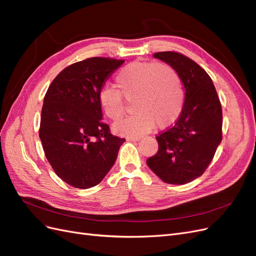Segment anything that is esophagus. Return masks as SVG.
Here are the masks:
<instances>
[{"label":"esophagus","mask_w":256,"mask_h":256,"mask_svg":"<svg viewBox=\"0 0 256 256\" xmlns=\"http://www.w3.org/2000/svg\"><path fill=\"white\" fill-rule=\"evenodd\" d=\"M127 141L136 142V141H140V138H138V136H128L127 138Z\"/></svg>","instance_id":"1"}]
</instances>
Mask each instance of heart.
Here are the masks:
<instances>
[{"mask_svg": "<svg viewBox=\"0 0 256 256\" xmlns=\"http://www.w3.org/2000/svg\"><path fill=\"white\" fill-rule=\"evenodd\" d=\"M116 86H104L98 102L106 118L118 120L125 112V100L134 97V114L114 124L116 134L125 136H142L154 126L166 128L180 118L184 94L175 69L157 62H134L115 76Z\"/></svg>", "mask_w": 256, "mask_h": 256, "instance_id": "1", "label": "heart"}]
</instances>
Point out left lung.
<instances>
[{
	"label": "left lung",
	"mask_w": 256,
	"mask_h": 256,
	"mask_svg": "<svg viewBox=\"0 0 256 256\" xmlns=\"http://www.w3.org/2000/svg\"><path fill=\"white\" fill-rule=\"evenodd\" d=\"M154 58L175 69L186 92L180 118L156 136L158 152L146 164L164 182L184 184L206 171L222 141L221 102L212 78L194 60L174 51Z\"/></svg>",
	"instance_id": "obj_1"
}]
</instances>
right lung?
I'll list each match as a JSON object with an SVG mask.
<instances>
[{
    "mask_svg": "<svg viewBox=\"0 0 256 256\" xmlns=\"http://www.w3.org/2000/svg\"><path fill=\"white\" fill-rule=\"evenodd\" d=\"M124 60L90 58L63 69L46 92L40 138L53 171L72 187L88 189L110 171L125 138L102 122L98 92Z\"/></svg>",
    "mask_w": 256,
    "mask_h": 256,
    "instance_id": "right-lung-1",
    "label": "right lung"
}]
</instances>
